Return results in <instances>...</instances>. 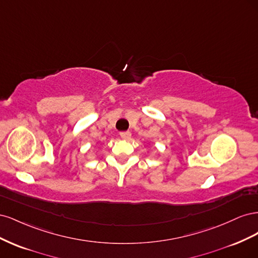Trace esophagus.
Segmentation results:
<instances>
[{"label":"esophagus","mask_w":258,"mask_h":258,"mask_svg":"<svg viewBox=\"0 0 258 258\" xmlns=\"http://www.w3.org/2000/svg\"><path fill=\"white\" fill-rule=\"evenodd\" d=\"M119 135L124 140H129L131 138V132L130 131H121Z\"/></svg>","instance_id":"esophagus-1"}]
</instances>
